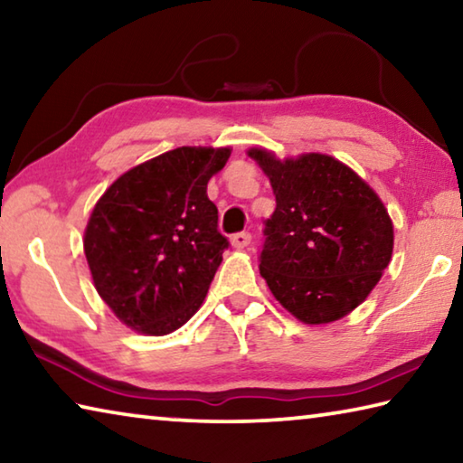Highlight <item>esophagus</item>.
I'll return each mask as SVG.
<instances>
[{
  "label": "esophagus",
  "instance_id": "esophagus-1",
  "mask_svg": "<svg viewBox=\"0 0 463 463\" xmlns=\"http://www.w3.org/2000/svg\"><path fill=\"white\" fill-rule=\"evenodd\" d=\"M249 242H250V232L242 231V232L232 234V247H237V249H245V247H249Z\"/></svg>",
  "mask_w": 463,
  "mask_h": 463
}]
</instances>
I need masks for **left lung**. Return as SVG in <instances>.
<instances>
[{"mask_svg":"<svg viewBox=\"0 0 463 463\" xmlns=\"http://www.w3.org/2000/svg\"><path fill=\"white\" fill-rule=\"evenodd\" d=\"M276 194L265 221L260 271L271 294L307 325H325L362 304L388 268L394 229L370 185L328 155L279 161L250 148Z\"/></svg>","mask_w":463,"mask_h":463,"instance_id":"1","label":"left lung"}]
</instances>
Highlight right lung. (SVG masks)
<instances>
[{
    "label": "right lung",
    "instance_id": "right-lung-1",
    "mask_svg": "<svg viewBox=\"0 0 463 463\" xmlns=\"http://www.w3.org/2000/svg\"><path fill=\"white\" fill-rule=\"evenodd\" d=\"M231 148L179 146L120 175L98 200L83 249L98 294L124 325L167 335L194 317L229 239L210 177Z\"/></svg>",
    "mask_w": 463,
    "mask_h": 463
}]
</instances>
